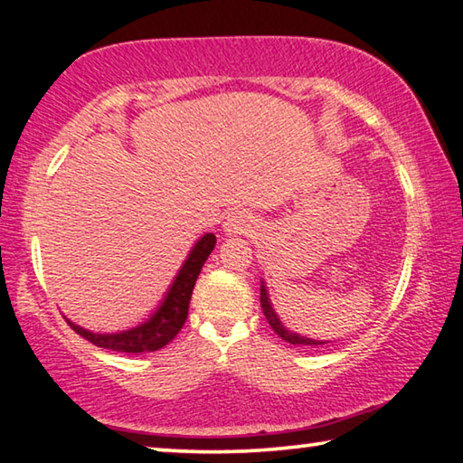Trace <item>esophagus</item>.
<instances>
[{
  "mask_svg": "<svg viewBox=\"0 0 463 463\" xmlns=\"http://www.w3.org/2000/svg\"><path fill=\"white\" fill-rule=\"evenodd\" d=\"M222 229L229 237H237V234L253 232V229H257V222L253 216L245 213V210H237V213H231L226 216Z\"/></svg>",
  "mask_w": 463,
  "mask_h": 463,
  "instance_id": "esophagus-1",
  "label": "esophagus"
}]
</instances>
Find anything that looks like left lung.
<instances>
[{"mask_svg":"<svg viewBox=\"0 0 463 463\" xmlns=\"http://www.w3.org/2000/svg\"><path fill=\"white\" fill-rule=\"evenodd\" d=\"M261 308H263V315L268 318V323L271 325L273 331H276L281 339L292 343V345H325L326 341H315V339H308V336H302L298 333L288 331V328L281 325V320L278 318L276 310H273L271 302H269V296H268V288H265V281H261Z\"/></svg>","mask_w":463,"mask_h":463,"instance_id":"1","label":"left lung"}]
</instances>
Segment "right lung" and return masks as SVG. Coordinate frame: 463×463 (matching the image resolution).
Returning <instances> with one entry per match:
<instances>
[{"mask_svg":"<svg viewBox=\"0 0 463 463\" xmlns=\"http://www.w3.org/2000/svg\"><path fill=\"white\" fill-rule=\"evenodd\" d=\"M214 245L216 237L213 232H206L195 242L190 255H187V260L184 261L182 269L175 276L174 284L169 286V292L163 298L161 307L143 325L120 333H91L88 328H81L80 325L71 323L69 318L65 320L77 335H81L83 339H88L101 349L122 351V354H143V351H156L165 347L182 331L187 318V308H190L195 279H198L202 265L206 263Z\"/></svg>","mask_w":463,"mask_h":463,"instance_id":"obj_1","label":"right lung"}]
</instances>
